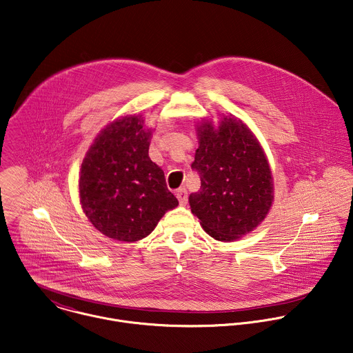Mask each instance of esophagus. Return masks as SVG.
Wrapping results in <instances>:
<instances>
[{
  "instance_id": "1",
  "label": "esophagus",
  "mask_w": 353,
  "mask_h": 353,
  "mask_svg": "<svg viewBox=\"0 0 353 353\" xmlns=\"http://www.w3.org/2000/svg\"><path fill=\"white\" fill-rule=\"evenodd\" d=\"M176 196H177V199H179L181 206H184L187 203V201H188V192H187L185 188H179L177 192H176Z\"/></svg>"
}]
</instances>
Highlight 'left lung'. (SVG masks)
Instances as JSON below:
<instances>
[{
    "label": "left lung",
    "mask_w": 353,
    "mask_h": 353,
    "mask_svg": "<svg viewBox=\"0 0 353 353\" xmlns=\"http://www.w3.org/2000/svg\"><path fill=\"white\" fill-rule=\"evenodd\" d=\"M199 147L191 168L201 190L190 195L191 212L214 239L231 242L253 231L268 214L274 181L268 159L253 132L234 115L219 128L198 125Z\"/></svg>",
    "instance_id": "1"
}]
</instances>
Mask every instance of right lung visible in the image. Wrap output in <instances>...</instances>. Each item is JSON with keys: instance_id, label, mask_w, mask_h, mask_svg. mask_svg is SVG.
<instances>
[{"instance_id": "obj_1", "label": "right lung", "mask_w": 353, "mask_h": 353, "mask_svg": "<svg viewBox=\"0 0 353 353\" xmlns=\"http://www.w3.org/2000/svg\"><path fill=\"white\" fill-rule=\"evenodd\" d=\"M151 129L126 115L103 129L88 150L79 176L83 213L103 235L136 242L179 205L163 170L148 157Z\"/></svg>"}]
</instances>
